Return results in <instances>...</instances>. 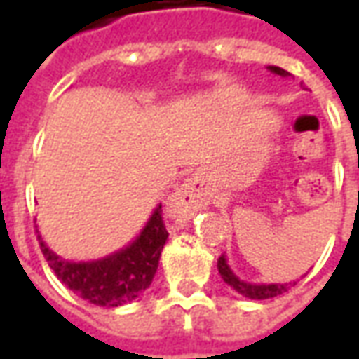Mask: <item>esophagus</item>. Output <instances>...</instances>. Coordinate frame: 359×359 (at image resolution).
<instances>
[{"label":"esophagus","mask_w":359,"mask_h":359,"mask_svg":"<svg viewBox=\"0 0 359 359\" xmlns=\"http://www.w3.org/2000/svg\"><path fill=\"white\" fill-rule=\"evenodd\" d=\"M196 188H198L196 179H188L187 182L179 188V192H177V198H179L180 202L187 203V211L196 210Z\"/></svg>","instance_id":"obj_1"}]
</instances>
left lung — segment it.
Masks as SVG:
<instances>
[{
    "mask_svg": "<svg viewBox=\"0 0 359 359\" xmlns=\"http://www.w3.org/2000/svg\"><path fill=\"white\" fill-rule=\"evenodd\" d=\"M271 73L280 74V76H290L288 71L280 69V67H267ZM217 269L221 273V277L225 280L226 285L233 286L234 290L242 296H246L250 300H267V298H275V296H280L288 290V285H252V283H246V280H241V278L234 275L229 264H226V257L221 256L217 259Z\"/></svg>",
    "mask_w": 359,
    "mask_h": 359,
    "instance_id": "1",
    "label": "left lung"
}]
</instances>
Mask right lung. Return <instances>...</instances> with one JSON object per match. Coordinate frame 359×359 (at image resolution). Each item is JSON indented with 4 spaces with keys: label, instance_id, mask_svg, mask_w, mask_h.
Listing matches in <instances>:
<instances>
[{
    "label": "right lung",
    "instance_id": "right-lung-1",
    "mask_svg": "<svg viewBox=\"0 0 359 359\" xmlns=\"http://www.w3.org/2000/svg\"><path fill=\"white\" fill-rule=\"evenodd\" d=\"M167 236L169 233L165 229L159 203L136 241L95 262H65L46 246L42 236H38V241L43 257L67 288L90 304L117 308L136 300L149 288Z\"/></svg>",
    "mask_w": 359,
    "mask_h": 359
}]
</instances>
